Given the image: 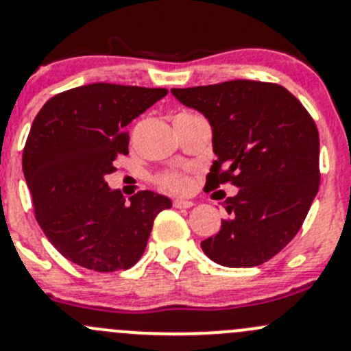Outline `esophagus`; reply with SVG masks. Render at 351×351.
Segmentation results:
<instances>
[{"mask_svg":"<svg viewBox=\"0 0 351 351\" xmlns=\"http://www.w3.org/2000/svg\"><path fill=\"white\" fill-rule=\"evenodd\" d=\"M173 205H175L176 208H190V206L195 205V202L185 200V198H176V200L173 202Z\"/></svg>","mask_w":351,"mask_h":351,"instance_id":"1","label":"esophagus"}]
</instances>
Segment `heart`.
<instances>
[{"label":"heart","instance_id":"b5f03b06","mask_svg":"<svg viewBox=\"0 0 351 351\" xmlns=\"http://www.w3.org/2000/svg\"><path fill=\"white\" fill-rule=\"evenodd\" d=\"M160 185L169 191H183L186 188V182L178 173H169V175L161 176Z\"/></svg>","mask_w":351,"mask_h":351}]
</instances>
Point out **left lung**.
<instances>
[{
    "instance_id": "8db88e82",
    "label": "left lung",
    "mask_w": 351,
    "mask_h": 351,
    "mask_svg": "<svg viewBox=\"0 0 351 351\" xmlns=\"http://www.w3.org/2000/svg\"><path fill=\"white\" fill-rule=\"evenodd\" d=\"M212 128L217 160L210 190L232 183L228 219L202 242L225 267H254L284 249L304 222L319 186V136L315 121L287 88L257 80L171 88Z\"/></svg>"
}]
</instances>
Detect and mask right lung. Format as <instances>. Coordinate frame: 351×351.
<instances>
[{
  "instance_id": "add662e5",
  "label": "right lung",
  "mask_w": 351,
  "mask_h": 351,
  "mask_svg": "<svg viewBox=\"0 0 351 351\" xmlns=\"http://www.w3.org/2000/svg\"><path fill=\"white\" fill-rule=\"evenodd\" d=\"M166 88L95 82L53 95L33 121L23 173L36 222L70 263L97 272L132 267L158 213L171 200L138 191L129 200L109 188L126 126L163 99Z\"/></svg>"
}]
</instances>
